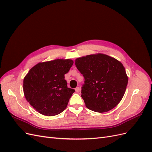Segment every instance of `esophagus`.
I'll use <instances>...</instances> for the list:
<instances>
[{
  "mask_svg": "<svg viewBox=\"0 0 152 152\" xmlns=\"http://www.w3.org/2000/svg\"><path fill=\"white\" fill-rule=\"evenodd\" d=\"M75 91L77 92V93H79V92H80V88L79 87H76L75 88Z\"/></svg>",
  "mask_w": 152,
  "mask_h": 152,
  "instance_id": "1",
  "label": "esophagus"
}]
</instances>
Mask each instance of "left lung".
<instances>
[{"label":"left lung","mask_w":152,"mask_h":152,"mask_svg":"<svg viewBox=\"0 0 152 152\" xmlns=\"http://www.w3.org/2000/svg\"><path fill=\"white\" fill-rule=\"evenodd\" d=\"M75 65L84 77L81 96L86 107L100 113L115 107L122 99L128 82L122 64L99 53L76 59Z\"/></svg>","instance_id":"8db88e82"}]
</instances>
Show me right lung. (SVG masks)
I'll return each instance as SVG.
<instances>
[{"instance_id":"add662e5","label":"right lung","mask_w":152,"mask_h":152,"mask_svg":"<svg viewBox=\"0 0 152 152\" xmlns=\"http://www.w3.org/2000/svg\"><path fill=\"white\" fill-rule=\"evenodd\" d=\"M73 63L70 59L39 63L25 77L23 86L25 98L39 113L54 116L66 108L75 90L68 87L65 74Z\"/></svg>"}]
</instances>
